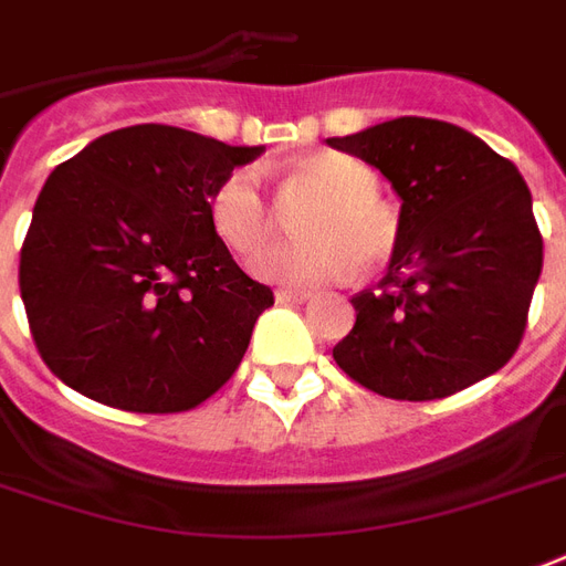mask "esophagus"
<instances>
[{
  "instance_id": "esophagus-1",
  "label": "esophagus",
  "mask_w": 566,
  "mask_h": 566,
  "mask_svg": "<svg viewBox=\"0 0 566 566\" xmlns=\"http://www.w3.org/2000/svg\"><path fill=\"white\" fill-rule=\"evenodd\" d=\"M313 292L307 289H277L280 304H301V301H311Z\"/></svg>"
}]
</instances>
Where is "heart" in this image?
<instances>
[{"label":"heart","mask_w":566,"mask_h":566,"mask_svg":"<svg viewBox=\"0 0 566 566\" xmlns=\"http://www.w3.org/2000/svg\"><path fill=\"white\" fill-rule=\"evenodd\" d=\"M292 184L323 198V208L304 222V238L313 243L268 250L253 262L255 277L283 286H319L353 277L358 259L377 265L389 255L395 229L379 205L374 168L344 153H316L295 165ZM208 222L217 241L241 259L271 241L274 208L253 165H238L213 187Z\"/></svg>","instance_id":"heart-1"}]
</instances>
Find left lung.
<instances>
[{"label": "left lung", "mask_w": 566, "mask_h": 566, "mask_svg": "<svg viewBox=\"0 0 566 566\" xmlns=\"http://www.w3.org/2000/svg\"><path fill=\"white\" fill-rule=\"evenodd\" d=\"M334 150L379 168L401 196L389 274L353 295L356 325L334 361L395 401H437L501 370L522 344L543 271L531 189L476 135L398 117Z\"/></svg>", "instance_id": "8db88e82"}]
</instances>
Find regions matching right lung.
I'll list each match as a JSON object with an SVG mask.
<instances>
[{"label": "right lung", "instance_id": "obj_1", "mask_svg": "<svg viewBox=\"0 0 566 566\" xmlns=\"http://www.w3.org/2000/svg\"><path fill=\"white\" fill-rule=\"evenodd\" d=\"M259 153L142 123L53 168L20 247V298L65 386L184 413L229 382L274 292L210 232L208 198Z\"/></svg>", "mask_w": 566, "mask_h": 566}]
</instances>
